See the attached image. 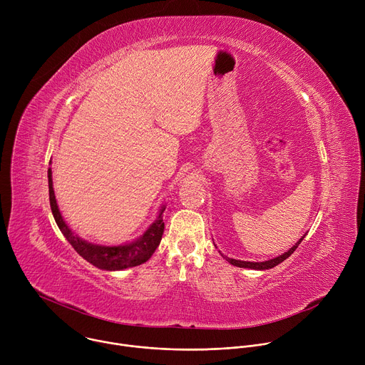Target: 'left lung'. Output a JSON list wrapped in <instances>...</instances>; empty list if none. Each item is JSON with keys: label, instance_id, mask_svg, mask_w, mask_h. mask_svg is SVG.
<instances>
[{"label": "left lung", "instance_id": "left-lung-1", "mask_svg": "<svg viewBox=\"0 0 365 365\" xmlns=\"http://www.w3.org/2000/svg\"><path fill=\"white\" fill-rule=\"evenodd\" d=\"M304 238V235L290 248V250H287L286 252H283V254H280L279 257H274V258H272V259H266V262H259V263H254V262H242V259H235V258H230V257H227V255H224L222 254V257L227 259L228 263H231L232 266H237V267H242V269H251V270H269V269H273V267H276L277 264H280V263H283L284 259L287 258V257H290L292 254H293V251L299 247V244L302 242V240Z\"/></svg>", "mask_w": 365, "mask_h": 365}]
</instances>
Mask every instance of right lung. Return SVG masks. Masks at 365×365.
Masks as SVG:
<instances>
[{
    "label": "right lung",
    "mask_w": 365,
    "mask_h": 365,
    "mask_svg": "<svg viewBox=\"0 0 365 365\" xmlns=\"http://www.w3.org/2000/svg\"><path fill=\"white\" fill-rule=\"evenodd\" d=\"M48 178V199H50V207L51 214L55 217V221L62 231V234L66 237V240L71 242V245L75 248V251L83 257L88 263L92 266L107 270V272H117V270H125L130 267L140 266L145 263L147 259L153 255L155 248L159 247L162 241V235L165 231V222L162 218V214L165 212V205L162 206L160 214L145 231L144 234L131 241L121 245H101L93 244L89 241H85L83 238L78 237L65 222L59 206L56 202L55 190H53V180H51V169L47 170Z\"/></svg>",
    "instance_id": "obj_1"
}]
</instances>
